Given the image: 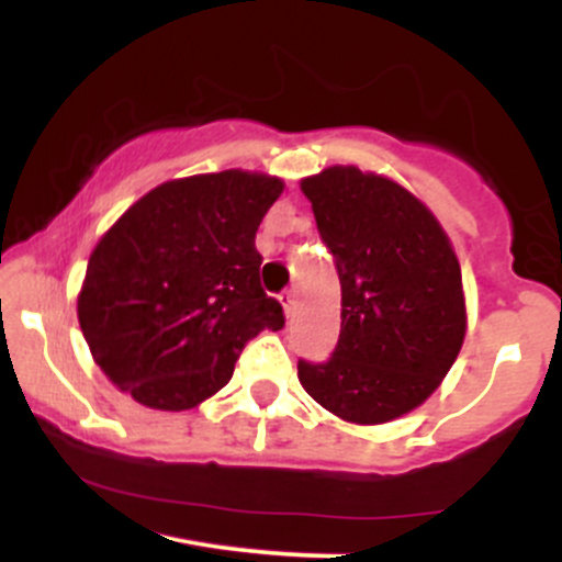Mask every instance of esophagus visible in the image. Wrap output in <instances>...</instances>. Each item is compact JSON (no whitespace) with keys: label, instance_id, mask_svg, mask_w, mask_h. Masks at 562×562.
<instances>
[{"label":"esophagus","instance_id":"1","mask_svg":"<svg viewBox=\"0 0 562 562\" xmlns=\"http://www.w3.org/2000/svg\"><path fill=\"white\" fill-rule=\"evenodd\" d=\"M295 306H299V301H295V290H288V293H282V308H285L288 317H293Z\"/></svg>","mask_w":562,"mask_h":562}]
</instances>
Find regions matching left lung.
I'll list each match as a JSON object with an SVG mask.
<instances>
[{
    "label": "left lung",
    "instance_id": "8db88e82",
    "mask_svg": "<svg viewBox=\"0 0 562 562\" xmlns=\"http://www.w3.org/2000/svg\"><path fill=\"white\" fill-rule=\"evenodd\" d=\"M340 277V338L325 364L299 362L314 402L357 425L391 423L434 393L468 330L449 235L406 187L357 166L301 179Z\"/></svg>",
    "mask_w": 562,
    "mask_h": 562
}]
</instances>
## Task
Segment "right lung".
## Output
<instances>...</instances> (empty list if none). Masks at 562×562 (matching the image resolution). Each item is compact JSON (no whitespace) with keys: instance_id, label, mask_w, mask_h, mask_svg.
Here are the masks:
<instances>
[{"instance_id":"obj_1","label":"right lung","mask_w":562,"mask_h":562,"mask_svg":"<svg viewBox=\"0 0 562 562\" xmlns=\"http://www.w3.org/2000/svg\"><path fill=\"white\" fill-rule=\"evenodd\" d=\"M282 190V179L243 169L171 179L100 237L79 325L115 389L150 409H192L229 383L250 338L285 325L256 250Z\"/></svg>"}]
</instances>
